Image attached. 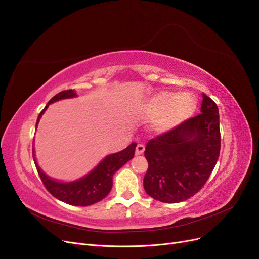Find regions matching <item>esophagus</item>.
I'll use <instances>...</instances> for the list:
<instances>
[{
	"label": "esophagus",
	"instance_id": "obj_1",
	"mask_svg": "<svg viewBox=\"0 0 259 259\" xmlns=\"http://www.w3.org/2000/svg\"><path fill=\"white\" fill-rule=\"evenodd\" d=\"M145 150V146L143 144H138L136 148V155H142Z\"/></svg>",
	"mask_w": 259,
	"mask_h": 259
}]
</instances>
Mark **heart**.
<instances>
[{
    "label": "heart",
    "instance_id": "heart-1",
    "mask_svg": "<svg viewBox=\"0 0 259 259\" xmlns=\"http://www.w3.org/2000/svg\"><path fill=\"white\" fill-rule=\"evenodd\" d=\"M196 108V100L189 94L162 92L142 103L139 113L143 118H156L154 128L157 131H167L188 119Z\"/></svg>",
    "mask_w": 259,
    "mask_h": 259
}]
</instances>
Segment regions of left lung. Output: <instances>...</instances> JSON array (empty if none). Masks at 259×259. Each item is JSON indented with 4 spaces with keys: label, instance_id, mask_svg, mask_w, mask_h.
<instances>
[{
    "label": "left lung",
    "instance_id": "8db88e82",
    "mask_svg": "<svg viewBox=\"0 0 259 259\" xmlns=\"http://www.w3.org/2000/svg\"><path fill=\"white\" fill-rule=\"evenodd\" d=\"M202 114L148 141L144 155L148 169L146 193L162 203H179L204 187L221 148L219 110L203 94Z\"/></svg>",
    "mask_w": 259,
    "mask_h": 259
}]
</instances>
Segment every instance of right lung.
Instances as JSON below:
<instances>
[{
  "label": "right lung",
  "instance_id": "add662e5",
  "mask_svg": "<svg viewBox=\"0 0 259 259\" xmlns=\"http://www.w3.org/2000/svg\"><path fill=\"white\" fill-rule=\"evenodd\" d=\"M73 97H76V92L74 90H67L56 94L47 103L40 114L38 115L36 127L50 103ZM136 147L137 143H131L123 150L107 156L91 173L82 177L81 179L71 181V183H61V181L54 180L49 176H47L37 164L34 156V150L33 158L44 186L55 198L68 205L84 207L100 202L101 199H103L110 193L113 186V175L115 174V171L118 170L122 165L126 164L129 160L133 158Z\"/></svg>",
  "mask_w": 259,
  "mask_h": 259
}]
</instances>
